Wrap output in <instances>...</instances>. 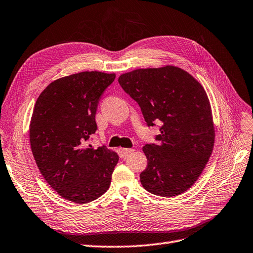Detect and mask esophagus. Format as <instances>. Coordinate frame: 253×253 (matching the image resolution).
<instances>
[{"mask_svg": "<svg viewBox=\"0 0 253 253\" xmlns=\"http://www.w3.org/2000/svg\"><path fill=\"white\" fill-rule=\"evenodd\" d=\"M123 153L126 156V155H128V154L134 153V150H133V149H123Z\"/></svg>", "mask_w": 253, "mask_h": 253, "instance_id": "obj_1", "label": "esophagus"}]
</instances>
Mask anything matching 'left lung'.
<instances>
[{"instance_id":"1","label":"left lung","mask_w":253,"mask_h":253,"mask_svg":"<svg viewBox=\"0 0 253 253\" xmlns=\"http://www.w3.org/2000/svg\"><path fill=\"white\" fill-rule=\"evenodd\" d=\"M118 83L141 109L147 126L161 121L159 144H145L147 168L142 186L160 197L186 191L201 175L211 155L214 128L205 90L186 71L173 66L137 69Z\"/></svg>"}]
</instances>
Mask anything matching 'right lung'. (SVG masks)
Masks as SVG:
<instances>
[{
  "mask_svg": "<svg viewBox=\"0 0 253 253\" xmlns=\"http://www.w3.org/2000/svg\"><path fill=\"white\" fill-rule=\"evenodd\" d=\"M115 77L86 71L59 78L34 106L29 128L34 160L48 184L68 201L89 203L110 187L119 157L88 141L97 129L99 98Z\"/></svg>",
  "mask_w": 253,
  "mask_h": 253,
  "instance_id": "obj_1",
  "label": "right lung"
}]
</instances>
